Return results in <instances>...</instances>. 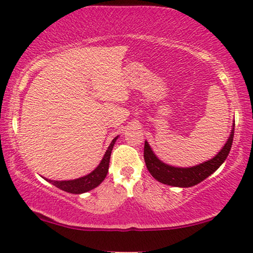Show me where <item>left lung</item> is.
I'll return each instance as SVG.
<instances>
[{
    "mask_svg": "<svg viewBox=\"0 0 253 253\" xmlns=\"http://www.w3.org/2000/svg\"><path fill=\"white\" fill-rule=\"evenodd\" d=\"M233 137H234V124L229 134V137L226 141L225 145L216 156L211 159L199 164L193 167H174L161 161L151 149L148 142L144 144V160L150 174L154 177L158 182L166 184V185L176 187H191L197 185L205 180L207 177L213 174L227 158L232 148Z\"/></svg>",
    "mask_w": 253,
    "mask_h": 253,
    "instance_id": "left-lung-1",
    "label": "left lung"
}]
</instances>
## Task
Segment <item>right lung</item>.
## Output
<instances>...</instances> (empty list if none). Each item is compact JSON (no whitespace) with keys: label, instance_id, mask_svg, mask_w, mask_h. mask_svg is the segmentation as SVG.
Returning <instances> with one entry per match:
<instances>
[{"label":"right lung","instance_id":"obj_1","mask_svg":"<svg viewBox=\"0 0 253 253\" xmlns=\"http://www.w3.org/2000/svg\"><path fill=\"white\" fill-rule=\"evenodd\" d=\"M117 138H118V136H116L114 139H112L110 145L108 146V150L105 151L101 163L92 172H89L88 175H85L83 177H79V178L70 179V180H52L47 178H44V179L47 180L48 183L53 184L54 186L60 188V190L68 192V193H73V194H82L97 187L101 183L103 182L105 177H107L108 170H109V163H110L111 151L114 149V145L117 141Z\"/></svg>","mask_w":253,"mask_h":253}]
</instances>
